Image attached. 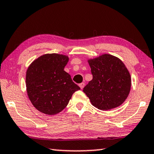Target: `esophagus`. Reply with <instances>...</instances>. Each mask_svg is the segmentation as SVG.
<instances>
[{"label": "esophagus", "mask_w": 154, "mask_h": 154, "mask_svg": "<svg viewBox=\"0 0 154 154\" xmlns=\"http://www.w3.org/2000/svg\"><path fill=\"white\" fill-rule=\"evenodd\" d=\"M79 87L81 88V89H83V88L85 87V83L84 82H81V83L79 84Z\"/></svg>", "instance_id": "esophagus-1"}]
</instances>
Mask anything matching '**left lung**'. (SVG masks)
<instances>
[{
  "label": "left lung",
  "mask_w": 154,
  "mask_h": 154,
  "mask_svg": "<svg viewBox=\"0 0 154 154\" xmlns=\"http://www.w3.org/2000/svg\"><path fill=\"white\" fill-rule=\"evenodd\" d=\"M93 79L83 92L94 106L101 110L117 108L128 97L131 79L128 69L118 57L104 54L89 60Z\"/></svg>",
  "instance_id": "left-lung-1"
}]
</instances>
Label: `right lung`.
Here are the masks:
<instances>
[{
  "instance_id": "right-lung-1",
  "label": "right lung",
  "mask_w": 154,
  "mask_h": 154,
  "mask_svg": "<svg viewBox=\"0 0 154 154\" xmlns=\"http://www.w3.org/2000/svg\"><path fill=\"white\" fill-rule=\"evenodd\" d=\"M69 61L66 55L45 54L29 66L26 72V90L37 110L53 115L63 110L80 87L64 71Z\"/></svg>"
}]
</instances>
